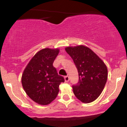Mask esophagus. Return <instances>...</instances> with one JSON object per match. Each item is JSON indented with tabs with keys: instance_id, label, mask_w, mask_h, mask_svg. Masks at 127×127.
<instances>
[{
	"instance_id": "obj_1",
	"label": "esophagus",
	"mask_w": 127,
	"mask_h": 127,
	"mask_svg": "<svg viewBox=\"0 0 127 127\" xmlns=\"http://www.w3.org/2000/svg\"><path fill=\"white\" fill-rule=\"evenodd\" d=\"M64 80H65V82H68V81H69V80H70L69 76H65L64 77Z\"/></svg>"
}]
</instances>
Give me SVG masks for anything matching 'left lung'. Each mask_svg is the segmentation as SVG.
<instances>
[{"label": "left lung", "instance_id": "obj_1", "mask_svg": "<svg viewBox=\"0 0 127 127\" xmlns=\"http://www.w3.org/2000/svg\"><path fill=\"white\" fill-rule=\"evenodd\" d=\"M65 50L72 57L78 69L79 81L76 85L72 86L74 94L83 103L94 101L101 94L106 85L107 67L87 46H68Z\"/></svg>", "mask_w": 127, "mask_h": 127}]
</instances>
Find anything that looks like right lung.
<instances>
[{
    "mask_svg": "<svg viewBox=\"0 0 127 127\" xmlns=\"http://www.w3.org/2000/svg\"><path fill=\"white\" fill-rule=\"evenodd\" d=\"M59 49L45 48L37 52L29 63L22 75L23 88L32 100L42 105L53 101L64 79L58 75L53 63Z\"/></svg>",
    "mask_w": 127,
    "mask_h": 127,
    "instance_id": "add662e5",
    "label": "right lung"
}]
</instances>
